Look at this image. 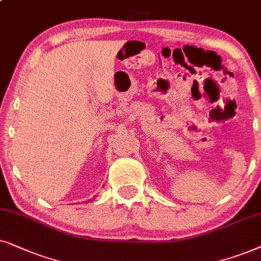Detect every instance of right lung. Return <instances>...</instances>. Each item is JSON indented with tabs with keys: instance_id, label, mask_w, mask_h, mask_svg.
<instances>
[{
	"instance_id": "right-lung-1",
	"label": "right lung",
	"mask_w": 261,
	"mask_h": 261,
	"mask_svg": "<svg viewBox=\"0 0 261 261\" xmlns=\"http://www.w3.org/2000/svg\"><path fill=\"white\" fill-rule=\"evenodd\" d=\"M90 200H92V199H89V200H88V201H90Z\"/></svg>"
}]
</instances>
